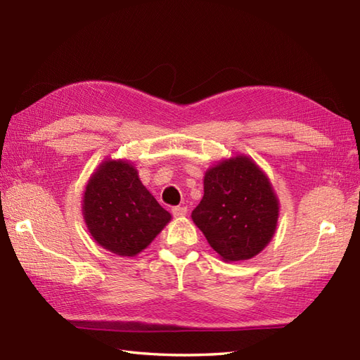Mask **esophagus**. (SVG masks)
Returning <instances> with one entry per match:
<instances>
[{
	"label": "esophagus",
	"mask_w": 360,
	"mask_h": 360,
	"mask_svg": "<svg viewBox=\"0 0 360 360\" xmlns=\"http://www.w3.org/2000/svg\"><path fill=\"white\" fill-rule=\"evenodd\" d=\"M172 213L174 218H184L187 215V207H184V205H176V207L172 209Z\"/></svg>",
	"instance_id": "obj_1"
}]
</instances>
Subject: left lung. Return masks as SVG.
<instances>
[{
    "label": "left lung",
    "mask_w": 360,
    "mask_h": 360,
    "mask_svg": "<svg viewBox=\"0 0 360 360\" xmlns=\"http://www.w3.org/2000/svg\"><path fill=\"white\" fill-rule=\"evenodd\" d=\"M278 198L264 172L248 156L221 160L204 176L193 223L224 262L254 258L272 240Z\"/></svg>",
    "instance_id": "8db88e82"
}]
</instances>
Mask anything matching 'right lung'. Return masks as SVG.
I'll return each mask as SVG.
<instances>
[{
  "label": "right lung",
  "instance_id": "obj_1",
  "mask_svg": "<svg viewBox=\"0 0 360 360\" xmlns=\"http://www.w3.org/2000/svg\"><path fill=\"white\" fill-rule=\"evenodd\" d=\"M82 212L91 236L120 257L139 254L172 219L145 188L136 168L122 159L103 160L97 167L85 188Z\"/></svg>",
  "mask_w": 360,
  "mask_h": 360
}]
</instances>
